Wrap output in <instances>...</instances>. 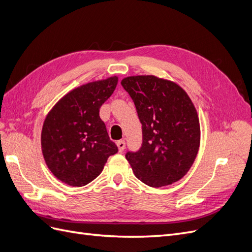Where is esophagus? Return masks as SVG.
<instances>
[{"mask_svg":"<svg viewBox=\"0 0 252 252\" xmlns=\"http://www.w3.org/2000/svg\"><path fill=\"white\" fill-rule=\"evenodd\" d=\"M117 145H118V148H119V151H120V152H123V151L125 150V148H126V143H125V141L120 140V141L117 142Z\"/></svg>","mask_w":252,"mask_h":252,"instance_id":"34e87169","label":"esophagus"}]
</instances>
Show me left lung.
Segmentation results:
<instances>
[{"label": "left lung", "instance_id": "left-lung-1", "mask_svg": "<svg viewBox=\"0 0 252 252\" xmlns=\"http://www.w3.org/2000/svg\"><path fill=\"white\" fill-rule=\"evenodd\" d=\"M121 84L142 123V147L126 154L134 175L155 188L178 182L200 148V121L191 98L177 83L156 75H131Z\"/></svg>", "mask_w": 252, "mask_h": 252}]
</instances>
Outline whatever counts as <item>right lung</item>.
<instances>
[{"label":"right lung","mask_w":252,"mask_h":252,"mask_svg":"<svg viewBox=\"0 0 252 252\" xmlns=\"http://www.w3.org/2000/svg\"><path fill=\"white\" fill-rule=\"evenodd\" d=\"M118 77L90 82L65 94L44 121L41 145L45 162L65 184L82 187L94 181L118 147L100 118V108L113 94Z\"/></svg>","instance_id":"1"}]
</instances>
